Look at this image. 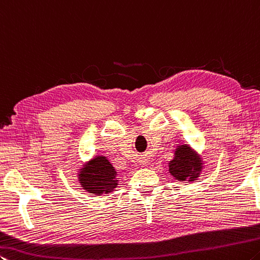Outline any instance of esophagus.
<instances>
[{"mask_svg": "<svg viewBox=\"0 0 260 260\" xmlns=\"http://www.w3.org/2000/svg\"><path fill=\"white\" fill-rule=\"evenodd\" d=\"M144 165H148V161H144Z\"/></svg>", "mask_w": 260, "mask_h": 260, "instance_id": "34e87169", "label": "esophagus"}]
</instances>
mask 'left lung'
Instances as JSON below:
<instances>
[{"instance_id": "left-lung-1", "label": "left lung", "mask_w": 260, "mask_h": 260, "mask_svg": "<svg viewBox=\"0 0 260 260\" xmlns=\"http://www.w3.org/2000/svg\"><path fill=\"white\" fill-rule=\"evenodd\" d=\"M205 167L203 155L189 144H177L174 150V158L168 162V172L175 180L193 183L201 176Z\"/></svg>"}]
</instances>
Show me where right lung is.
Masks as SVG:
<instances>
[{
    "label": "right lung",
    "instance_id": "1",
    "mask_svg": "<svg viewBox=\"0 0 260 260\" xmlns=\"http://www.w3.org/2000/svg\"><path fill=\"white\" fill-rule=\"evenodd\" d=\"M77 181L85 192L94 196L108 194L118 185V173L106 155L95 154L78 166Z\"/></svg>",
    "mask_w": 260,
    "mask_h": 260
}]
</instances>
